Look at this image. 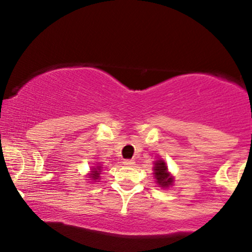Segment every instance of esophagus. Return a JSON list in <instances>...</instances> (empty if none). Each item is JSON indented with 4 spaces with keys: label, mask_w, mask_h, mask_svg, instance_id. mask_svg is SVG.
Masks as SVG:
<instances>
[{
    "label": "esophagus",
    "mask_w": 252,
    "mask_h": 252,
    "mask_svg": "<svg viewBox=\"0 0 252 252\" xmlns=\"http://www.w3.org/2000/svg\"><path fill=\"white\" fill-rule=\"evenodd\" d=\"M123 164H124V166H126V167H132V166H134V164H135V161H134V160H126V161H124V162H123Z\"/></svg>",
    "instance_id": "34e87169"
}]
</instances>
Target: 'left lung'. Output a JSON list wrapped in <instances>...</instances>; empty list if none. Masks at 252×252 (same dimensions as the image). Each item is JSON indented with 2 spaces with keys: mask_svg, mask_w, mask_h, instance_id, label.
<instances>
[{
  "mask_svg": "<svg viewBox=\"0 0 252 252\" xmlns=\"http://www.w3.org/2000/svg\"><path fill=\"white\" fill-rule=\"evenodd\" d=\"M154 176L156 179V184L160 185V187L162 189H167V187L172 186L173 176L169 174L168 168H167L166 162L163 160H158L154 163Z\"/></svg>",
  "mask_w": 252,
  "mask_h": 252,
  "instance_id": "left-lung-1",
  "label": "left lung"
}]
</instances>
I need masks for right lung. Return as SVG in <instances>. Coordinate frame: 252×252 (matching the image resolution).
Returning <instances> with one entry per match:
<instances>
[{
    "label": "right lung",
    "instance_id": "right-lung-1",
    "mask_svg": "<svg viewBox=\"0 0 252 252\" xmlns=\"http://www.w3.org/2000/svg\"><path fill=\"white\" fill-rule=\"evenodd\" d=\"M100 170H102V166H97L96 168H92L91 169V173H90L89 178H91V180H94V181L99 180Z\"/></svg>",
    "mask_w": 252,
    "mask_h": 252
}]
</instances>
